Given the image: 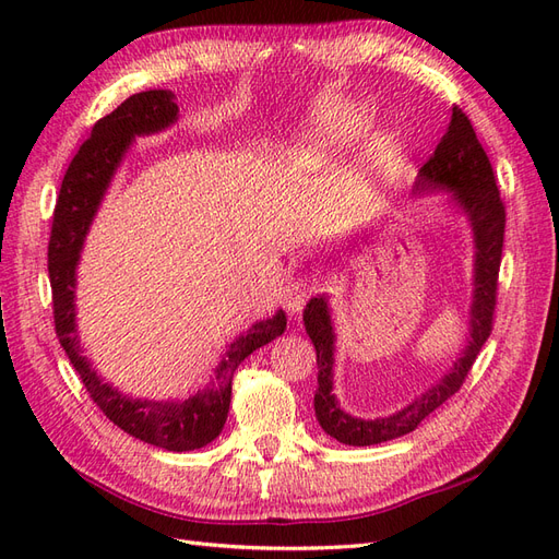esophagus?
<instances>
[{"label": "esophagus", "mask_w": 559, "mask_h": 559, "mask_svg": "<svg viewBox=\"0 0 559 559\" xmlns=\"http://www.w3.org/2000/svg\"><path fill=\"white\" fill-rule=\"evenodd\" d=\"M317 292V284L308 277H300V280H294L289 286H286V306H289L292 312H298L302 310V306H306V300Z\"/></svg>", "instance_id": "esophagus-1"}]
</instances>
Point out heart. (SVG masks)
<instances>
[{
  "label": "heart",
  "instance_id": "1",
  "mask_svg": "<svg viewBox=\"0 0 559 559\" xmlns=\"http://www.w3.org/2000/svg\"><path fill=\"white\" fill-rule=\"evenodd\" d=\"M368 121L357 111H329L319 126V146H343L366 130Z\"/></svg>",
  "mask_w": 559,
  "mask_h": 559
}]
</instances>
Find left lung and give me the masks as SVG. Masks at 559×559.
<instances>
[{"label": "left lung", "mask_w": 559, "mask_h": 559, "mask_svg": "<svg viewBox=\"0 0 559 559\" xmlns=\"http://www.w3.org/2000/svg\"><path fill=\"white\" fill-rule=\"evenodd\" d=\"M450 191L456 205H460L473 228V242H476V275H473V306L468 319V345L462 357L454 361L445 378L433 384L429 392L415 399L403 411L380 417V419H361L352 417L341 411L333 396V326L326 298L319 296L308 302L302 321L306 331L317 349V394H314V415L335 441L345 445H378L384 441H394L417 429L425 417L460 392L468 370L487 343L495 324L497 308V282L503 249V230H506V207L499 195L497 177L492 170L483 144L476 138L468 116L452 107L448 130L438 142L433 156L421 165L417 191Z\"/></svg>", "instance_id": "obj_1"}]
</instances>
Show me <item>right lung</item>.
Listing matches in <instances>:
<instances>
[{
	"instance_id": "1",
	"label": "right lung",
	"mask_w": 559,
	"mask_h": 559,
	"mask_svg": "<svg viewBox=\"0 0 559 559\" xmlns=\"http://www.w3.org/2000/svg\"><path fill=\"white\" fill-rule=\"evenodd\" d=\"M179 107L170 91H144L130 95L121 107L93 126L67 167L56 200L53 226L48 240V280L53 292V321L62 349L70 357L83 386L109 421L126 433L170 452H189L212 443L222 433L228 408L233 373L253 349L275 341L286 329L280 310L273 319L257 321L238 341L230 343L226 359L205 389L186 401H140L123 396L109 382L97 378L91 361L81 354L74 314L76 263L93 216L103 202L107 186L138 134L165 130L177 121Z\"/></svg>"
}]
</instances>
